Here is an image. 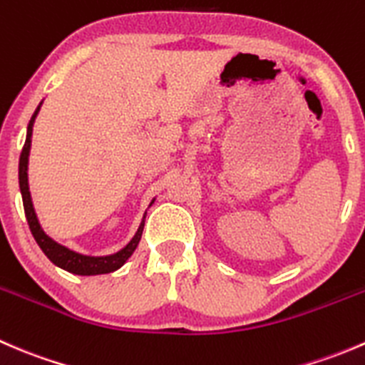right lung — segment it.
Segmentation results:
<instances>
[{
    "mask_svg": "<svg viewBox=\"0 0 365 365\" xmlns=\"http://www.w3.org/2000/svg\"><path fill=\"white\" fill-rule=\"evenodd\" d=\"M42 106V102H40ZM40 106L36 108V111L33 113L31 120L28 123V132H26V143L23 146V152H21L19 159V187L21 194H23V205H24V213L26 219H28L29 230H31L33 238L36 240L38 247L42 249V252L53 261L56 267L63 268V270L70 272V274L76 275H98V274H109V272L118 270L120 267H123L125 261L132 256V252L138 247L139 240H141L143 227H145V217H143L141 224H139L138 231H135L134 238L125 245L121 251L109 254V256H86V254H79L76 251H70L65 245L54 242L49 235H46V231L40 226L38 219H36L35 208H33L31 194H29V185H28V159H29V148H31V134H33V123H35L36 114L40 111ZM153 203V201H152ZM150 203V206H152Z\"/></svg>",
    "mask_w": 365,
    "mask_h": 365,
    "instance_id": "add662e5",
    "label": "right lung"
}]
</instances>
